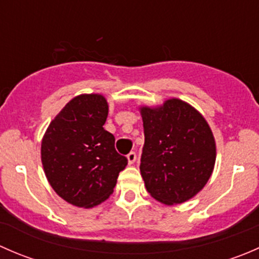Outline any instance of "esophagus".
I'll use <instances>...</instances> for the list:
<instances>
[{"label": "esophagus", "instance_id": "esophagus-1", "mask_svg": "<svg viewBox=\"0 0 259 259\" xmlns=\"http://www.w3.org/2000/svg\"><path fill=\"white\" fill-rule=\"evenodd\" d=\"M126 158H127V163H129L130 165H132V164H134L135 160H137V154H135L134 151H132V153L127 154Z\"/></svg>", "mask_w": 259, "mask_h": 259}]
</instances>
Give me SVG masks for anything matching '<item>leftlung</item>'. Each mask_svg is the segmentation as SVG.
Masks as SVG:
<instances>
[{"instance_id": "obj_1", "label": "left lung", "mask_w": 259, "mask_h": 259, "mask_svg": "<svg viewBox=\"0 0 259 259\" xmlns=\"http://www.w3.org/2000/svg\"><path fill=\"white\" fill-rule=\"evenodd\" d=\"M139 110L145 135L140 174L146 192L165 205L192 199L205 187L215 164L209 124L197 109L177 98Z\"/></svg>"}]
</instances>
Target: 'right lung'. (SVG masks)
<instances>
[{"mask_svg": "<svg viewBox=\"0 0 259 259\" xmlns=\"http://www.w3.org/2000/svg\"><path fill=\"white\" fill-rule=\"evenodd\" d=\"M109 113L105 96L81 94L54 117L41 142V161L60 198L79 208H93L114 192L127 164L115 150V138L104 129Z\"/></svg>", "mask_w": 259, "mask_h": 259, "instance_id": "add662e5", "label": "right lung"}]
</instances>
